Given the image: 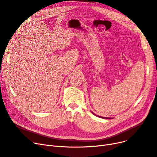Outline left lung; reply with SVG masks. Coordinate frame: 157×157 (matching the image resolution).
<instances>
[{
  "label": "left lung",
  "instance_id": "obj_1",
  "mask_svg": "<svg viewBox=\"0 0 157 157\" xmlns=\"http://www.w3.org/2000/svg\"><path fill=\"white\" fill-rule=\"evenodd\" d=\"M92 112V113L94 115H95V116H97V117H101V118H103V119H111V118H110V117H102V116H97V115H96L95 113H94L93 112Z\"/></svg>",
  "mask_w": 157,
  "mask_h": 157
}]
</instances>
